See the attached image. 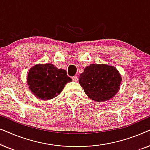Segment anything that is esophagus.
Here are the masks:
<instances>
[{"label":"esophagus","mask_w":150,"mask_h":150,"mask_svg":"<svg viewBox=\"0 0 150 150\" xmlns=\"http://www.w3.org/2000/svg\"><path fill=\"white\" fill-rule=\"evenodd\" d=\"M72 80H73L74 81L77 82V81H78V80H79V78H78L77 76H73V77H72Z\"/></svg>","instance_id":"obj_1"}]
</instances>
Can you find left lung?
Segmentation results:
<instances>
[{"label": "left lung", "instance_id": "1", "mask_svg": "<svg viewBox=\"0 0 150 150\" xmlns=\"http://www.w3.org/2000/svg\"><path fill=\"white\" fill-rule=\"evenodd\" d=\"M122 77L115 67L106 64H91L79 76L84 91L96 102H104L114 97L120 90Z\"/></svg>", "mask_w": 150, "mask_h": 150}]
</instances>
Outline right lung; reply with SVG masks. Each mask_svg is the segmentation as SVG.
I'll return each mask as SVG.
<instances>
[{
    "mask_svg": "<svg viewBox=\"0 0 150 150\" xmlns=\"http://www.w3.org/2000/svg\"><path fill=\"white\" fill-rule=\"evenodd\" d=\"M71 81L66 71L58 69L50 63L34 65L27 74L30 90L36 97L43 100L57 97L65 85Z\"/></svg>",
    "mask_w": 150,
    "mask_h": 150,
    "instance_id": "1",
    "label": "right lung"
}]
</instances>
